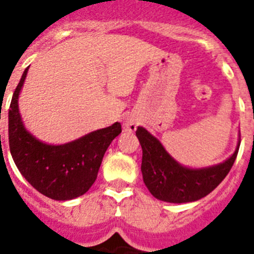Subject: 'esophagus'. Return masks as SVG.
<instances>
[{
	"label": "esophagus",
	"instance_id": "34e87169",
	"mask_svg": "<svg viewBox=\"0 0 254 254\" xmlns=\"http://www.w3.org/2000/svg\"><path fill=\"white\" fill-rule=\"evenodd\" d=\"M123 128H125L126 132H133L137 128V121L134 120L133 117H128L127 120H125V123H123Z\"/></svg>",
	"mask_w": 254,
	"mask_h": 254
}]
</instances>
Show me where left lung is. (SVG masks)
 Here are the masks:
<instances>
[{
    "label": "left lung",
    "mask_w": 254,
    "mask_h": 254,
    "mask_svg": "<svg viewBox=\"0 0 254 254\" xmlns=\"http://www.w3.org/2000/svg\"><path fill=\"white\" fill-rule=\"evenodd\" d=\"M136 136L142 147L141 172L147 190L155 198L170 203L193 202L212 192L230 172L241 145L239 141L234 154L223 163L190 169L174 160L143 127H137Z\"/></svg>",
    "instance_id": "8db88e82"
}]
</instances>
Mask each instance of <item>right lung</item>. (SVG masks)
Here are the masks:
<instances>
[{"instance_id":"add662e5","label":"right lung","mask_w":254,"mask_h":254,"mask_svg":"<svg viewBox=\"0 0 254 254\" xmlns=\"http://www.w3.org/2000/svg\"><path fill=\"white\" fill-rule=\"evenodd\" d=\"M28 69L13 91L8 111V143L13 161L22 177L44 196L57 201L82 196L95 182L108 146L122 132L121 123L64 145L42 142L26 131L19 113L17 100Z\"/></svg>"}]
</instances>
